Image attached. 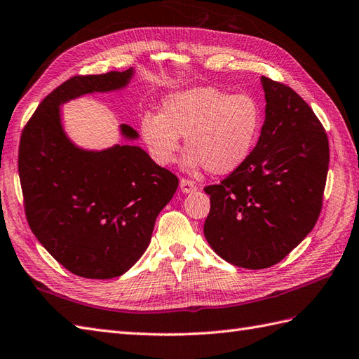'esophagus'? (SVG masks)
I'll use <instances>...</instances> for the list:
<instances>
[{"label":"esophagus","mask_w":359,"mask_h":359,"mask_svg":"<svg viewBox=\"0 0 359 359\" xmlns=\"http://www.w3.org/2000/svg\"><path fill=\"white\" fill-rule=\"evenodd\" d=\"M180 189H182V193L189 194V193H193V191L197 189V185H196V183H194L193 180L182 179V180H180Z\"/></svg>","instance_id":"34e87169"}]
</instances>
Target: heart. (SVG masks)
<instances>
[{"label": "heart", "mask_w": 359, "mask_h": 359, "mask_svg": "<svg viewBox=\"0 0 359 359\" xmlns=\"http://www.w3.org/2000/svg\"><path fill=\"white\" fill-rule=\"evenodd\" d=\"M262 107L251 95H231L217 87H193L166 96L161 113L140 119V136L159 165H171L185 136V168L205 166L231 174L251 156L262 130Z\"/></svg>", "instance_id": "1"}]
</instances>
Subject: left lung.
<instances>
[{
	"mask_svg": "<svg viewBox=\"0 0 359 359\" xmlns=\"http://www.w3.org/2000/svg\"><path fill=\"white\" fill-rule=\"evenodd\" d=\"M262 87L266 114L251 156L205 188L208 243L245 269L277 264L313 229L329 170L327 135L312 108L280 82L262 76Z\"/></svg>",
	"mask_w": 359,
	"mask_h": 359,
	"instance_id": "1",
	"label": "left lung"
}]
</instances>
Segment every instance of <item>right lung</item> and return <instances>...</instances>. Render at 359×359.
<instances>
[{
    "instance_id": "add662e5",
    "label": "right lung",
    "mask_w": 359,
    "mask_h": 359,
    "mask_svg": "<svg viewBox=\"0 0 359 359\" xmlns=\"http://www.w3.org/2000/svg\"><path fill=\"white\" fill-rule=\"evenodd\" d=\"M135 69L74 76L55 88L21 135L18 172L27 222L48 254L79 277H119L147 251L179 179L131 144L84 149L67 136L61 105L127 88ZM121 136L137 131L121 123Z\"/></svg>"
}]
</instances>
